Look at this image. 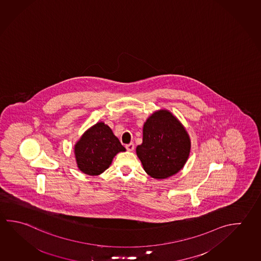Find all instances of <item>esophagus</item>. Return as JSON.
<instances>
[{"instance_id": "obj_1", "label": "esophagus", "mask_w": 261, "mask_h": 261, "mask_svg": "<svg viewBox=\"0 0 261 261\" xmlns=\"http://www.w3.org/2000/svg\"><path fill=\"white\" fill-rule=\"evenodd\" d=\"M125 147H126V149H127V150L133 151L134 149H135V145H134L133 143H130V144H128V145H126Z\"/></svg>"}]
</instances>
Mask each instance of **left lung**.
Instances as JSON below:
<instances>
[{
  "label": "left lung",
  "mask_w": 261,
  "mask_h": 261,
  "mask_svg": "<svg viewBox=\"0 0 261 261\" xmlns=\"http://www.w3.org/2000/svg\"><path fill=\"white\" fill-rule=\"evenodd\" d=\"M137 155L144 170L152 178H168L186 164L191 152L189 134L169 110L155 111L143 126V142Z\"/></svg>",
  "instance_id": "8db88e82"
}]
</instances>
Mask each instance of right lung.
I'll use <instances>...</instances> for the list:
<instances>
[{
    "instance_id": "right-lung-1",
    "label": "right lung",
    "mask_w": 261,
    "mask_h": 261,
    "mask_svg": "<svg viewBox=\"0 0 261 261\" xmlns=\"http://www.w3.org/2000/svg\"><path fill=\"white\" fill-rule=\"evenodd\" d=\"M124 151L119 139L103 122H98L87 129L74 146L79 169L90 176L105 172L115 155Z\"/></svg>"
}]
</instances>
